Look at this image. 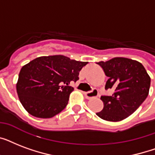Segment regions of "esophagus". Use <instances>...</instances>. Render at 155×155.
<instances>
[{"label": "esophagus", "mask_w": 155, "mask_h": 155, "mask_svg": "<svg viewBox=\"0 0 155 155\" xmlns=\"http://www.w3.org/2000/svg\"><path fill=\"white\" fill-rule=\"evenodd\" d=\"M84 95L86 97V99H92V98L97 97L98 96V92H97V90L92 89L91 92H84Z\"/></svg>", "instance_id": "1"}]
</instances>
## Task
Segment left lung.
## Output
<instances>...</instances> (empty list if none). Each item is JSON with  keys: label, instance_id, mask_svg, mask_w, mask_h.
<instances>
[{"label": "left lung", "instance_id": "obj_1", "mask_svg": "<svg viewBox=\"0 0 155 155\" xmlns=\"http://www.w3.org/2000/svg\"><path fill=\"white\" fill-rule=\"evenodd\" d=\"M108 76L105 89L112 88V96H103L104 108L97 113L103 120L120 121L134 113L147 99L150 77L142 63L123 57L97 63Z\"/></svg>", "mask_w": 155, "mask_h": 155}]
</instances>
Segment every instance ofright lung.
<instances>
[{
  "label": "right lung",
  "instance_id": "add662e5",
  "mask_svg": "<svg viewBox=\"0 0 155 155\" xmlns=\"http://www.w3.org/2000/svg\"><path fill=\"white\" fill-rule=\"evenodd\" d=\"M87 63L51 55L41 56L23 66L16 88L24 108L36 117L57 115L65 108L74 90L68 84L79 80L80 70Z\"/></svg>",
  "mask_w": 155,
  "mask_h": 155
}]
</instances>
